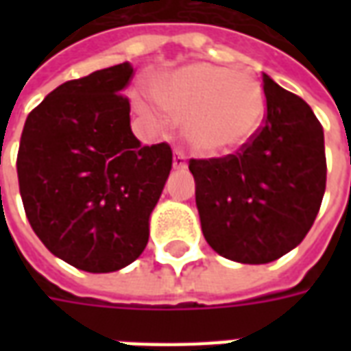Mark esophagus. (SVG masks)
Returning a JSON list of instances; mask_svg holds the SVG:
<instances>
[{
	"mask_svg": "<svg viewBox=\"0 0 351 351\" xmlns=\"http://www.w3.org/2000/svg\"><path fill=\"white\" fill-rule=\"evenodd\" d=\"M186 154L180 150V148H176L175 150V158H173V167L176 169V171H182V169H186Z\"/></svg>",
	"mask_w": 351,
	"mask_h": 351,
	"instance_id": "esophagus-1",
	"label": "esophagus"
}]
</instances>
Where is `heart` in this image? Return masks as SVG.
<instances>
[{
    "label": "heart",
    "mask_w": 351,
    "mask_h": 351,
    "mask_svg": "<svg viewBox=\"0 0 351 351\" xmlns=\"http://www.w3.org/2000/svg\"><path fill=\"white\" fill-rule=\"evenodd\" d=\"M156 99L184 120L186 137L203 154L246 145L261 128L267 108L259 82L210 64H191L163 79Z\"/></svg>",
    "instance_id": "obj_1"
}]
</instances>
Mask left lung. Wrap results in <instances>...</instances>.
I'll list each match as a JSON object with an SVG mask.
<instances>
[{
  "label": "left lung",
  "mask_w": 351,
  "mask_h": 351,
  "mask_svg": "<svg viewBox=\"0 0 351 351\" xmlns=\"http://www.w3.org/2000/svg\"><path fill=\"white\" fill-rule=\"evenodd\" d=\"M267 112L235 154L190 160L206 243L239 263H271L306 237L327 180L324 128L299 95L263 75Z\"/></svg>",
  "instance_id": "8db88e82"
}]
</instances>
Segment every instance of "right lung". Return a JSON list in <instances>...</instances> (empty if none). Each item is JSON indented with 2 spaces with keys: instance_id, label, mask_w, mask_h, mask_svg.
Segmentation results:
<instances>
[{
  "instance_id": "add662e5",
  "label": "right lung",
  "mask_w": 351,
  "mask_h": 351,
  "mask_svg": "<svg viewBox=\"0 0 351 351\" xmlns=\"http://www.w3.org/2000/svg\"><path fill=\"white\" fill-rule=\"evenodd\" d=\"M133 65L67 80L27 114L16 173L24 210L41 243L86 272L133 263L171 167L167 143L141 145L131 131Z\"/></svg>"
}]
</instances>
